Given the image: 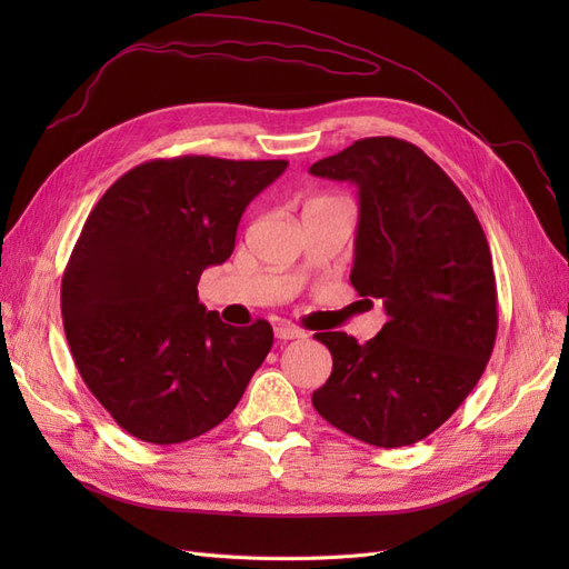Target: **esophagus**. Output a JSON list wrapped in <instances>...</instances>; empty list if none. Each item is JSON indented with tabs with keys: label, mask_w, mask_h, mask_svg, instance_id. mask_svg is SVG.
Returning <instances> with one entry per match:
<instances>
[{
	"label": "esophagus",
	"mask_w": 569,
	"mask_h": 569,
	"mask_svg": "<svg viewBox=\"0 0 569 569\" xmlns=\"http://www.w3.org/2000/svg\"><path fill=\"white\" fill-rule=\"evenodd\" d=\"M274 337H278L280 341H289V339H303L306 332L289 322H280V325H274Z\"/></svg>",
	"instance_id": "34e87169"
}]
</instances>
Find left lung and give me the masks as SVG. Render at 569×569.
Instances as JSON below:
<instances>
[{
  "label": "left lung",
  "instance_id": "1",
  "mask_svg": "<svg viewBox=\"0 0 569 569\" xmlns=\"http://www.w3.org/2000/svg\"><path fill=\"white\" fill-rule=\"evenodd\" d=\"M311 173L358 187L351 284L387 311L366 343L316 335L332 375L313 408L366 443H416L453 416L491 358L498 308L487 234L453 180L406 140L366 137Z\"/></svg>",
  "mask_w": 569,
  "mask_h": 569
}]
</instances>
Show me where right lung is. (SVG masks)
<instances>
[{"instance_id": "add662e5", "label": "right lung", "mask_w": 569, "mask_h": 569, "mask_svg": "<svg viewBox=\"0 0 569 569\" xmlns=\"http://www.w3.org/2000/svg\"><path fill=\"white\" fill-rule=\"evenodd\" d=\"M287 161L153 159L118 178L82 226L61 316L82 382L128 435L182 443L226 420L261 368L272 327L226 325L199 278L226 263L249 201Z\"/></svg>"}]
</instances>
